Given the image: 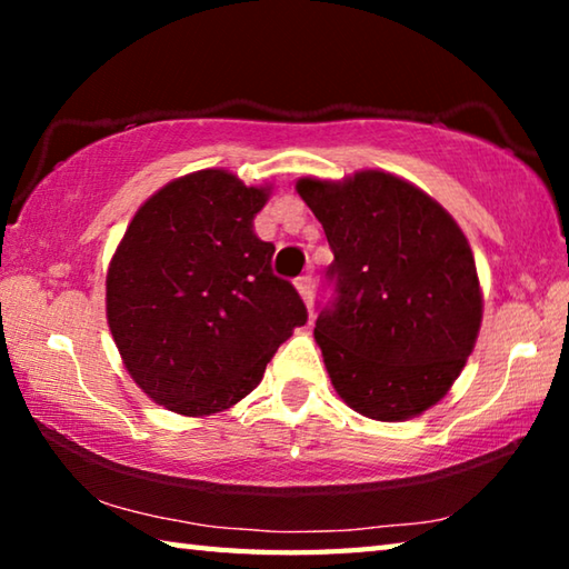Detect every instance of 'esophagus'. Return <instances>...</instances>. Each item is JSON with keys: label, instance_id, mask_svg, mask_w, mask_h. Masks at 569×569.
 <instances>
[{"label": "esophagus", "instance_id": "obj_1", "mask_svg": "<svg viewBox=\"0 0 569 569\" xmlns=\"http://www.w3.org/2000/svg\"><path fill=\"white\" fill-rule=\"evenodd\" d=\"M296 288H298V293H301L303 303L311 308V303H313V278L311 276H301L296 281Z\"/></svg>", "mask_w": 569, "mask_h": 569}]
</instances>
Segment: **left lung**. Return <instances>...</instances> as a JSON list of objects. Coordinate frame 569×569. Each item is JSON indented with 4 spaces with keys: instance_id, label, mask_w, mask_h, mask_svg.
I'll return each instance as SVG.
<instances>
[{
    "instance_id": "left-lung-1",
    "label": "left lung",
    "mask_w": 569,
    "mask_h": 569,
    "mask_svg": "<svg viewBox=\"0 0 569 569\" xmlns=\"http://www.w3.org/2000/svg\"><path fill=\"white\" fill-rule=\"evenodd\" d=\"M333 250L336 301L316 321L326 371L353 411L419 417L445 399L481 326L469 240L435 198L383 170L301 178Z\"/></svg>"
}]
</instances>
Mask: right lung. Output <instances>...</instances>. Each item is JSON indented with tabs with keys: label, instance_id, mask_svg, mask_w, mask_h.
<instances>
[{
	"label": "right lung",
	"instance_id": "right-lung-1",
	"mask_svg": "<svg viewBox=\"0 0 569 569\" xmlns=\"http://www.w3.org/2000/svg\"><path fill=\"white\" fill-rule=\"evenodd\" d=\"M268 196L223 168L190 172L138 208L110 261L104 306L124 369L182 417L248 397L308 319L253 230Z\"/></svg>",
	"mask_w": 569,
	"mask_h": 569
}]
</instances>
